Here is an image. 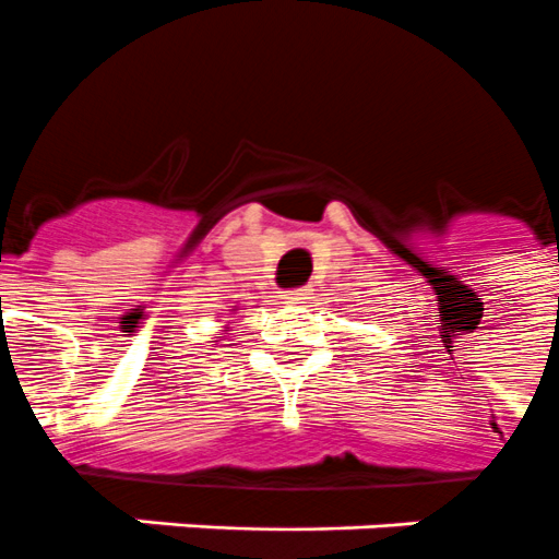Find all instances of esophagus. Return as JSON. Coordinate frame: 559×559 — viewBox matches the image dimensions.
<instances>
[{"instance_id":"obj_1","label":"esophagus","mask_w":559,"mask_h":559,"mask_svg":"<svg viewBox=\"0 0 559 559\" xmlns=\"http://www.w3.org/2000/svg\"><path fill=\"white\" fill-rule=\"evenodd\" d=\"M307 298H309L307 287H295V289H289L287 295H284V301H287V304H304Z\"/></svg>"}]
</instances>
